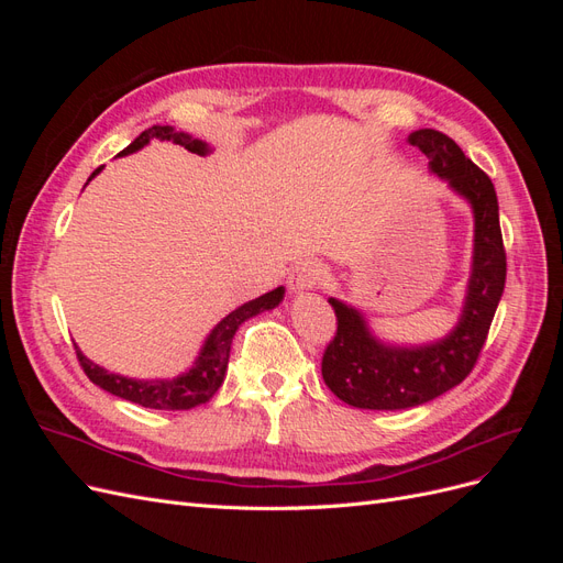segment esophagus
Listing matches in <instances>:
<instances>
[{"label": "esophagus", "instance_id": "obj_1", "mask_svg": "<svg viewBox=\"0 0 563 563\" xmlns=\"http://www.w3.org/2000/svg\"><path fill=\"white\" fill-rule=\"evenodd\" d=\"M323 277V267L317 261H302L294 267L291 277H288V291L294 296H302L312 291V288L321 282Z\"/></svg>", "mask_w": 563, "mask_h": 563}]
</instances>
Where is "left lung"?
Returning a JSON list of instances; mask_svg holds the SVG:
<instances>
[{"label": "left lung", "instance_id": "8db88e82", "mask_svg": "<svg viewBox=\"0 0 563 563\" xmlns=\"http://www.w3.org/2000/svg\"><path fill=\"white\" fill-rule=\"evenodd\" d=\"M430 159V174L463 199L474 220L470 279L455 327L430 343H391L371 329L354 305L329 298L338 333L323 352L321 376L333 395L354 408L401 411L428 404L467 378L505 291V249L496 187L449 135L434 129L408 133Z\"/></svg>", "mask_w": 563, "mask_h": 563}]
</instances>
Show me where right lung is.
Masks as SVG:
<instances>
[{
	"label": "right lung",
	"mask_w": 563,
	"mask_h": 563,
	"mask_svg": "<svg viewBox=\"0 0 563 563\" xmlns=\"http://www.w3.org/2000/svg\"><path fill=\"white\" fill-rule=\"evenodd\" d=\"M152 141H172L176 145H183L185 150L195 152V155H199V157H207L213 152V147L207 141L192 139L190 133L176 131L168 124L166 126L155 124L152 129L143 131L139 139L119 152L117 157L133 155V152L143 150ZM100 172H103V166L96 168L91 178L87 180V185ZM284 294H286V288L277 286L275 291L263 294L261 298H253V300L240 305L236 310H232L228 317L220 319L211 329V333L203 338V343L195 356L192 366L178 373V376H174V378H129V376H122V373H110L100 364H93L89 356L75 345L77 356L84 366V373L91 378V383L103 387L106 391H110V395H114L119 399H126V401H133V404L145 406V408H157V411H190V408H195V406L207 404L220 389V385H223L225 373H228V362H230L232 338L236 331H240L242 323L267 312V310L279 308V302L284 300Z\"/></svg>",
	"instance_id": "obj_1"
}]
</instances>
